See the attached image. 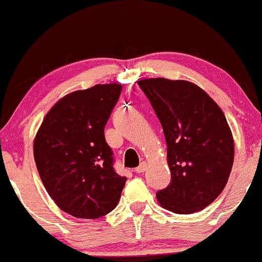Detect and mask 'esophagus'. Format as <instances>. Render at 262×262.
Wrapping results in <instances>:
<instances>
[{
  "label": "esophagus",
  "mask_w": 262,
  "mask_h": 262,
  "mask_svg": "<svg viewBox=\"0 0 262 262\" xmlns=\"http://www.w3.org/2000/svg\"><path fill=\"white\" fill-rule=\"evenodd\" d=\"M146 168H147V164L145 163V161H142V163L140 164V165L137 166L136 169H135V171L139 172V174H140V172H144L145 170H146Z\"/></svg>",
  "instance_id": "obj_1"
}]
</instances>
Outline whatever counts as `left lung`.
I'll list each match as a JSON object with an SVG mask.
<instances>
[{"label":"left lung","instance_id":"1","mask_svg":"<svg viewBox=\"0 0 262 262\" xmlns=\"http://www.w3.org/2000/svg\"><path fill=\"white\" fill-rule=\"evenodd\" d=\"M160 120L168 146L171 182L156 193L163 208L190 214L222 193L234 158L225 113L201 87L188 80L146 78L137 82Z\"/></svg>","mask_w":262,"mask_h":262}]
</instances>
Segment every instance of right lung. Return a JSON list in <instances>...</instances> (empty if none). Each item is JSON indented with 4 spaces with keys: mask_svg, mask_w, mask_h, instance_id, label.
Segmentation results:
<instances>
[{
    "mask_svg": "<svg viewBox=\"0 0 262 262\" xmlns=\"http://www.w3.org/2000/svg\"><path fill=\"white\" fill-rule=\"evenodd\" d=\"M118 83L97 84L59 99L34 140V159L50 198L63 212L94 220L118 204L126 178L113 170L104 126L120 98Z\"/></svg>",
    "mask_w": 262,
    "mask_h": 262,
    "instance_id": "1",
    "label": "right lung"
}]
</instances>
